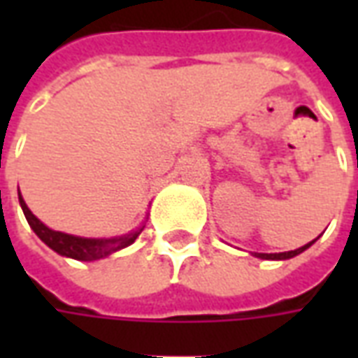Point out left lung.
Wrapping results in <instances>:
<instances>
[{
    "mask_svg": "<svg viewBox=\"0 0 358 358\" xmlns=\"http://www.w3.org/2000/svg\"><path fill=\"white\" fill-rule=\"evenodd\" d=\"M315 241L316 240L308 241L307 245H303V248L295 249V251H285V253H255V257H259V259H266V261H285V259H292V257L303 253V251L310 248V245H313Z\"/></svg>",
    "mask_w": 358,
    "mask_h": 358,
    "instance_id": "obj_1",
    "label": "left lung"
}]
</instances>
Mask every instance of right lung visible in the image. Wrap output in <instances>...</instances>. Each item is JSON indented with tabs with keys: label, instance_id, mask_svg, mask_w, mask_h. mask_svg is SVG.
<instances>
[{
	"label": "right lung",
	"instance_id": "right-lung-1",
	"mask_svg": "<svg viewBox=\"0 0 358 358\" xmlns=\"http://www.w3.org/2000/svg\"><path fill=\"white\" fill-rule=\"evenodd\" d=\"M19 201L20 207H22V213L27 217L28 224L30 228L34 230L36 236L40 240L51 248L55 253L63 257H69V259H76V261H97V259H103V257L110 255L115 253L118 249L128 248L130 243L136 241V238L140 236L143 226L134 230V232L126 234V236H120V238H80V236H73V234H65V232H57V230H51L48 226L43 224L42 220L32 215V210L28 209L27 203L22 199V195L19 192Z\"/></svg>",
	"mask_w": 358,
	"mask_h": 358
}]
</instances>
